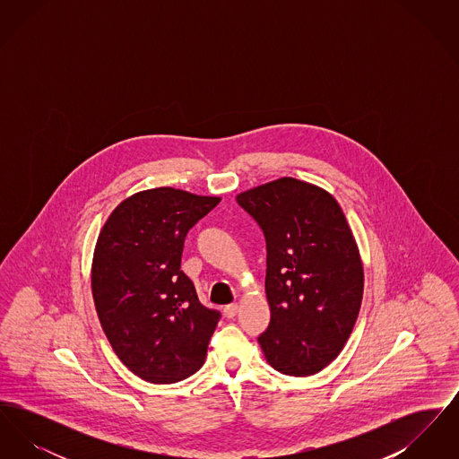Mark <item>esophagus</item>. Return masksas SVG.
Instances as JSON below:
<instances>
[{
    "mask_svg": "<svg viewBox=\"0 0 459 459\" xmlns=\"http://www.w3.org/2000/svg\"><path fill=\"white\" fill-rule=\"evenodd\" d=\"M238 311H239V305L238 303H232V305H227L223 307V313H225L227 318H234L238 315Z\"/></svg>",
    "mask_w": 459,
    "mask_h": 459,
    "instance_id": "esophagus-1",
    "label": "esophagus"
}]
</instances>
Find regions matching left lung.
Instances as JSON below:
<instances>
[{
	"mask_svg": "<svg viewBox=\"0 0 459 459\" xmlns=\"http://www.w3.org/2000/svg\"><path fill=\"white\" fill-rule=\"evenodd\" d=\"M266 240L270 325L258 337L273 368L318 373L350 339L363 299V262L350 223L325 189L281 177L238 195Z\"/></svg>",
	"mask_w": 459,
	"mask_h": 459,
	"instance_id": "1",
	"label": "left lung"
}]
</instances>
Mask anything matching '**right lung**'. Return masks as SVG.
<instances>
[{
  "label": "right lung",
  "instance_id": "add662e5",
  "mask_svg": "<svg viewBox=\"0 0 459 459\" xmlns=\"http://www.w3.org/2000/svg\"><path fill=\"white\" fill-rule=\"evenodd\" d=\"M219 196L156 187L124 199L94 247L91 289L107 339L120 361L152 384L196 373L220 313L199 303L180 270L189 229Z\"/></svg>",
  "mask_w": 459,
  "mask_h": 459
}]
</instances>
